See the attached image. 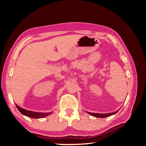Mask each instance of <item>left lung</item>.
Returning <instances> with one entry per match:
<instances>
[{
  "mask_svg": "<svg viewBox=\"0 0 146 146\" xmlns=\"http://www.w3.org/2000/svg\"><path fill=\"white\" fill-rule=\"evenodd\" d=\"M118 111H116L115 112L113 113H105V114H102V113H90V112H87L88 114H91V116H94L96 117H100V118H103V117H106L108 116H110L111 115H113V114H116V113H117Z\"/></svg>",
  "mask_w": 146,
  "mask_h": 146,
  "instance_id": "1",
  "label": "left lung"
}]
</instances>
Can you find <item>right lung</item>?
Masks as SVG:
<instances>
[{"instance_id":"add662e5","label":"right lung","mask_w":146,"mask_h":146,"mask_svg":"<svg viewBox=\"0 0 146 146\" xmlns=\"http://www.w3.org/2000/svg\"><path fill=\"white\" fill-rule=\"evenodd\" d=\"M17 108L18 109L19 111L25 116H27L28 117L35 118V119H38V118H43L49 114H51V113H38V112H34L32 111H29V110H25L24 108H22L19 106L16 105Z\"/></svg>"}]
</instances>
